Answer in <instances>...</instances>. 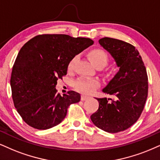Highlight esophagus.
I'll return each mask as SVG.
<instances>
[{"label": "esophagus", "mask_w": 160, "mask_h": 160, "mask_svg": "<svg viewBox=\"0 0 160 160\" xmlns=\"http://www.w3.org/2000/svg\"><path fill=\"white\" fill-rule=\"evenodd\" d=\"M88 96H84V95H82V97H81V99H82V101H84V100L88 99Z\"/></svg>", "instance_id": "esophagus-1"}]
</instances>
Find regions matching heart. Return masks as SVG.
Listing matches in <instances>:
<instances>
[{"label":"heart","instance_id":"b5f03b06","mask_svg":"<svg viewBox=\"0 0 160 160\" xmlns=\"http://www.w3.org/2000/svg\"><path fill=\"white\" fill-rule=\"evenodd\" d=\"M90 60L96 68H102L109 62V56L105 51L99 48L92 49L88 54ZM76 57L72 58L68 64V70L72 72L74 70ZM100 85L99 81L96 78H80L73 82V87L77 91L83 94H90L96 90Z\"/></svg>","mask_w":160,"mask_h":160}]
</instances>
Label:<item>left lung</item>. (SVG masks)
<instances>
[{"label": "left lung", "instance_id": "1", "mask_svg": "<svg viewBox=\"0 0 160 160\" xmlns=\"http://www.w3.org/2000/svg\"><path fill=\"white\" fill-rule=\"evenodd\" d=\"M98 42L113 57L119 70L103 89L113 98H96L99 106L90 119L100 129L118 133L140 117L148 91L147 71L139 51L132 44L107 37Z\"/></svg>", "mask_w": 160, "mask_h": 160}]
</instances>
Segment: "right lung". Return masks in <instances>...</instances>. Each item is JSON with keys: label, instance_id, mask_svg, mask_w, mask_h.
<instances>
[{"label": "right lung", "instance_id": "add662e5", "mask_svg": "<svg viewBox=\"0 0 160 160\" xmlns=\"http://www.w3.org/2000/svg\"><path fill=\"white\" fill-rule=\"evenodd\" d=\"M93 44L88 38L64 34H43L27 41L20 50L12 70L14 105L27 125L47 130L63 121L70 104L80 101L70 90L57 93V80L66 76L70 60Z\"/></svg>", "mask_w": 160, "mask_h": 160}]
</instances>
